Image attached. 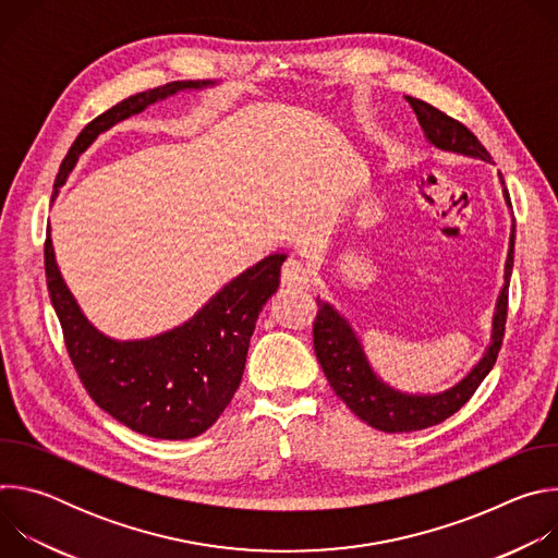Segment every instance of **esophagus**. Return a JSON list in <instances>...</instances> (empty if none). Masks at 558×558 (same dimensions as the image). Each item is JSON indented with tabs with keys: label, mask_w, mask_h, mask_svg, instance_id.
<instances>
[{
	"label": "esophagus",
	"mask_w": 558,
	"mask_h": 558,
	"mask_svg": "<svg viewBox=\"0 0 558 558\" xmlns=\"http://www.w3.org/2000/svg\"><path fill=\"white\" fill-rule=\"evenodd\" d=\"M313 282V276H311V269L302 263V260H295V258H289L284 265H282V284L287 287H311Z\"/></svg>",
	"instance_id": "34e87169"
}]
</instances>
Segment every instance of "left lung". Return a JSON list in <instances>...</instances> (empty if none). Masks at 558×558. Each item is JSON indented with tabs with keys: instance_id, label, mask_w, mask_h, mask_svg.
<instances>
[{
	"instance_id": "8db88e82",
	"label": "left lung",
	"mask_w": 558,
	"mask_h": 558,
	"mask_svg": "<svg viewBox=\"0 0 558 558\" xmlns=\"http://www.w3.org/2000/svg\"><path fill=\"white\" fill-rule=\"evenodd\" d=\"M407 101L415 110L417 121L424 130V136L437 149L463 154L470 158H482V161L493 163L488 149L463 123L450 119L448 114H444L441 110L433 108L422 99L407 97ZM499 181L504 187L506 205L512 209L501 174H499ZM512 265H514V225L510 231L504 287L495 304L490 344L486 353L480 357V362H476L454 386L441 392H407L386 384L371 366L364 353V347L355 329L351 327V323L333 304L317 298V315L313 323V349L336 395L362 422L384 433L424 430L454 415L470 400L472 392L480 388V384L486 379V375L493 371L497 362V355L504 342V331H506L508 284L512 276Z\"/></svg>"
}]
</instances>
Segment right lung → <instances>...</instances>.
Listing matches in <instances>:
<instances>
[{"instance_id": "obj_1", "label": "right lung", "mask_w": 558, "mask_h": 558, "mask_svg": "<svg viewBox=\"0 0 558 558\" xmlns=\"http://www.w3.org/2000/svg\"><path fill=\"white\" fill-rule=\"evenodd\" d=\"M216 82H172L138 93L90 121L68 149L54 194L99 134L183 90ZM46 282L68 355L88 395L123 426L154 439H192L222 415L241 386L250 340L267 300L278 291L287 254H271L229 280L183 325L141 340L101 333L70 293L46 235Z\"/></svg>"}]
</instances>
